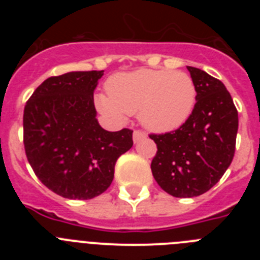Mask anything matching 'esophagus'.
I'll return each mask as SVG.
<instances>
[{
  "label": "esophagus",
  "instance_id": "obj_1",
  "mask_svg": "<svg viewBox=\"0 0 260 260\" xmlns=\"http://www.w3.org/2000/svg\"><path fill=\"white\" fill-rule=\"evenodd\" d=\"M144 138H146V133L141 132V130H135L134 134H133V141H134V143H138V142L144 139Z\"/></svg>",
  "mask_w": 260,
  "mask_h": 260
}]
</instances>
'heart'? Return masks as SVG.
I'll return each instance as SVG.
<instances>
[{"mask_svg": "<svg viewBox=\"0 0 260 260\" xmlns=\"http://www.w3.org/2000/svg\"><path fill=\"white\" fill-rule=\"evenodd\" d=\"M107 91L108 95L95 96L102 113L117 121L138 113L142 125L157 134L185 125L197 103L194 80L182 71L138 69L118 73L108 79Z\"/></svg>", "mask_w": 260, "mask_h": 260, "instance_id": "1", "label": "heart"}]
</instances>
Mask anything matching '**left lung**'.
<instances>
[{"label":"left lung","instance_id":"1","mask_svg":"<svg viewBox=\"0 0 260 260\" xmlns=\"http://www.w3.org/2000/svg\"><path fill=\"white\" fill-rule=\"evenodd\" d=\"M197 87L191 116L176 132L150 135L157 146L151 171L176 198H194L219 182L236 150L238 113L222 82L187 66Z\"/></svg>","mask_w":260,"mask_h":260}]
</instances>
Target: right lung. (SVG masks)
Segmentation results:
<instances>
[{
	"instance_id": "add662e5",
	"label": "right lung",
	"mask_w": 260,
	"mask_h": 260,
	"mask_svg": "<svg viewBox=\"0 0 260 260\" xmlns=\"http://www.w3.org/2000/svg\"><path fill=\"white\" fill-rule=\"evenodd\" d=\"M102 71H70L44 80L23 114L27 158L39 180L68 199H92L113 181L117 158L133 147V132L99 125L93 91Z\"/></svg>"
}]
</instances>
